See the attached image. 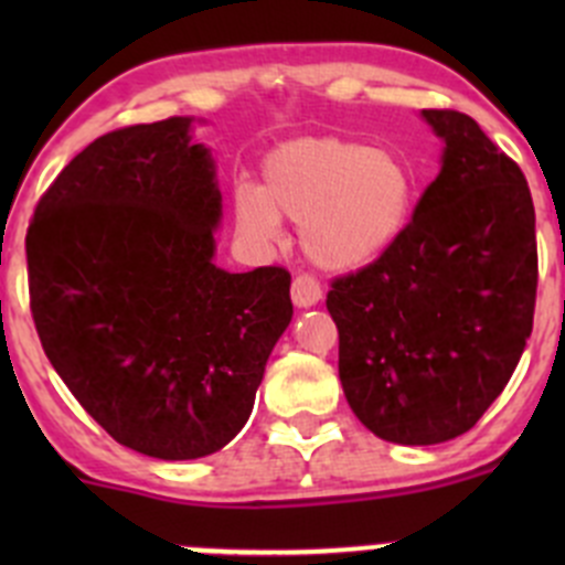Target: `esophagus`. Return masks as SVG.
<instances>
[{
  "instance_id": "esophagus-1",
  "label": "esophagus",
  "mask_w": 565,
  "mask_h": 565,
  "mask_svg": "<svg viewBox=\"0 0 565 565\" xmlns=\"http://www.w3.org/2000/svg\"><path fill=\"white\" fill-rule=\"evenodd\" d=\"M322 300V284L317 281L309 273H300V276L292 278V303L298 309H309Z\"/></svg>"
}]
</instances>
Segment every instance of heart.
I'll list each match as a JSON object with an SVG mask.
<instances>
[{
  "label": "heart",
  "instance_id": "obj_1",
  "mask_svg": "<svg viewBox=\"0 0 565 565\" xmlns=\"http://www.w3.org/2000/svg\"><path fill=\"white\" fill-rule=\"evenodd\" d=\"M415 180L385 147L319 136L276 147L262 163V185H237V230L276 241L278 218L300 226L303 250L328 270L377 259L409 221Z\"/></svg>",
  "mask_w": 565,
  "mask_h": 565
}]
</instances>
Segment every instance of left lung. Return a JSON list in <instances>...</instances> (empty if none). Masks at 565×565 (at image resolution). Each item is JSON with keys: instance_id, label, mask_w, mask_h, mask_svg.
<instances>
[{"instance_id": "left-lung-1", "label": "left lung", "mask_w": 565, "mask_h": 565, "mask_svg": "<svg viewBox=\"0 0 565 565\" xmlns=\"http://www.w3.org/2000/svg\"><path fill=\"white\" fill-rule=\"evenodd\" d=\"M446 139L413 221L330 281L339 377L369 431L402 446L465 435L509 385L533 330L539 250L522 169L467 114L424 108Z\"/></svg>"}]
</instances>
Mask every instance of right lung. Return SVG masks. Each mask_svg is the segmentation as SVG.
Listing matches in <instances>:
<instances>
[{
    "label": "right lung",
    "instance_id": "obj_1",
    "mask_svg": "<svg viewBox=\"0 0 565 565\" xmlns=\"http://www.w3.org/2000/svg\"><path fill=\"white\" fill-rule=\"evenodd\" d=\"M191 119L84 147L26 232L30 309L51 366L119 443L156 459L224 448L292 319L289 276L213 265L221 193Z\"/></svg>",
    "mask_w": 565,
    "mask_h": 565
}]
</instances>
